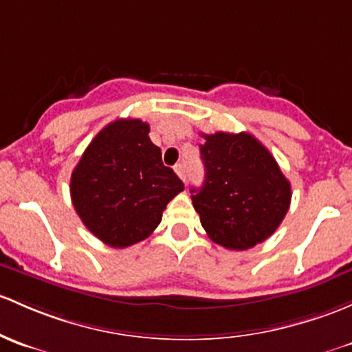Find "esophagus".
<instances>
[{"label":"esophagus","mask_w":352,"mask_h":352,"mask_svg":"<svg viewBox=\"0 0 352 352\" xmlns=\"http://www.w3.org/2000/svg\"><path fill=\"white\" fill-rule=\"evenodd\" d=\"M175 173L180 177V179L184 180V182H186L187 175H186V166H184V164H177L175 165Z\"/></svg>","instance_id":"34e87169"}]
</instances>
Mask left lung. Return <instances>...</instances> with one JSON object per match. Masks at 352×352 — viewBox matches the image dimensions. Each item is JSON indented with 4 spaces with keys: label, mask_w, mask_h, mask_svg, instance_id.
Returning <instances> with one entry per match:
<instances>
[{
    "label": "left lung",
    "mask_w": 352,
    "mask_h": 352,
    "mask_svg": "<svg viewBox=\"0 0 352 352\" xmlns=\"http://www.w3.org/2000/svg\"><path fill=\"white\" fill-rule=\"evenodd\" d=\"M202 138L206 180L190 194L207 236L234 251L263 243L287 216L290 182L250 133L217 131Z\"/></svg>",
    "instance_id": "1"
}]
</instances>
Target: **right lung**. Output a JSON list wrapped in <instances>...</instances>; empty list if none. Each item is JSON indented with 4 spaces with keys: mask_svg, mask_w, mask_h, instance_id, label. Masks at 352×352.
<instances>
[{
    "mask_svg": "<svg viewBox=\"0 0 352 352\" xmlns=\"http://www.w3.org/2000/svg\"><path fill=\"white\" fill-rule=\"evenodd\" d=\"M142 120H116L89 143L70 177L76 212L96 238L128 248L157 229L184 184L162 162Z\"/></svg>",
    "mask_w": 352,
    "mask_h": 352,
    "instance_id": "add662e5",
    "label": "right lung"
}]
</instances>
